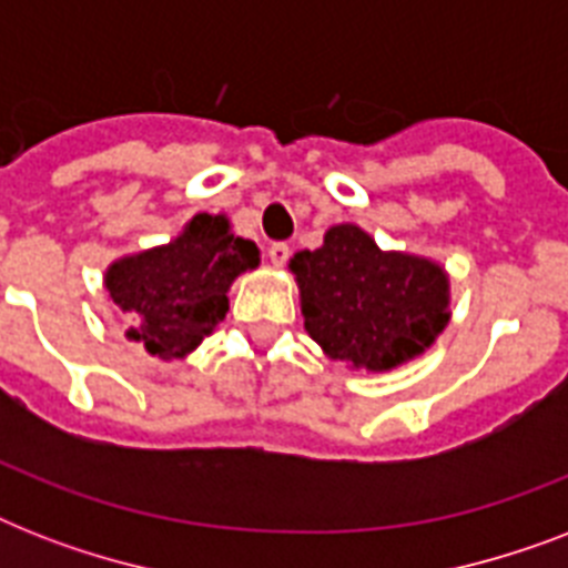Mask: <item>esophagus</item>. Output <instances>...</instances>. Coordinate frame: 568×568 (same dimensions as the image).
Listing matches in <instances>:
<instances>
[{"label": "esophagus", "instance_id": "esophagus-1", "mask_svg": "<svg viewBox=\"0 0 568 568\" xmlns=\"http://www.w3.org/2000/svg\"><path fill=\"white\" fill-rule=\"evenodd\" d=\"M288 256H292V247H288L285 241H274V244L267 247V258H271L274 265H285V262H288Z\"/></svg>", "mask_w": 568, "mask_h": 568}]
</instances>
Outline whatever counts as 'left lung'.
I'll list each match as a JSON object with an SVG mask.
<instances>
[{"label": "left lung", "mask_w": 568, "mask_h": 568, "mask_svg": "<svg viewBox=\"0 0 568 568\" xmlns=\"http://www.w3.org/2000/svg\"><path fill=\"white\" fill-rule=\"evenodd\" d=\"M303 327L329 359L388 372L433 345L448 324V276L430 258L386 253L354 223L329 226L318 250L288 262Z\"/></svg>", "instance_id": "left-lung-1"}]
</instances>
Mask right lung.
I'll return each instance as SVG.
<instances>
[{
	"label": "right lung",
	"mask_w": 568,
	"mask_h": 568,
	"mask_svg": "<svg viewBox=\"0 0 568 568\" xmlns=\"http://www.w3.org/2000/svg\"><path fill=\"white\" fill-rule=\"evenodd\" d=\"M258 265L253 241L230 232L223 214H194L180 239L114 262L105 292L138 327L126 333L150 356L191 354L230 310L232 280Z\"/></svg>",
	"instance_id": "obj_1"
}]
</instances>
